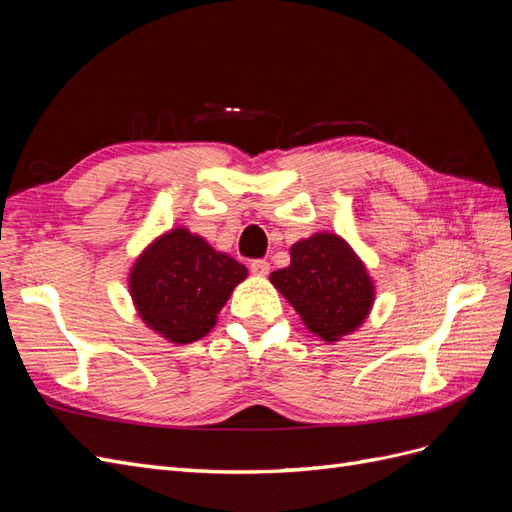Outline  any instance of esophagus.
<instances>
[{
  "instance_id": "1",
  "label": "esophagus",
  "mask_w": 512,
  "mask_h": 512,
  "mask_svg": "<svg viewBox=\"0 0 512 512\" xmlns=\"http://www.w3.org/2000/svg\"><path fill=\"white\" fill-rule=\"evenodd\" d=\"M250 269H252V273H254V275H258V277H265V275H269L271 265H269L267 260H254L252 265H250Z\"/></svg>"
}]
</instances>
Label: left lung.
Here are the masks:
<instances>
[{
    "instance_id": "left-lung-1",
    "label": "left lung",
    "mask_w": 512,
    "mask_h": 512,
    "mask_svg": "<svg viewBox=\"0 0 512 512\" xmlns=\"http://www.w3.org/2000/svg\"><path fill=\"white\" fill-rule=\"evenodd\" d=\"M271 284L322 342L335 344L367 320L376 284L352 245L335 232H314L290 247V265Z\"/></svg>"
}]
</instances>
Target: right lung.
Returning <instances> with one entry per match:
<instances>
[{
	"mask_svg": "<svg viewBox=\"0 0 512 512\" xmlns=\"http://www.w3.org/2000/svg\"><path fill=\"white\" fill-rule=\"evenodd\" d=\"M247 269L213 250L185 226L170 228L136 256L128 290L136 314L166 342L185 346L205 337Z\"/></svg>",
	"mask_w": 512,
	"mask_h": 512,
	"instance_id": "1",
	"label": "right lung"
}]
</instances>
